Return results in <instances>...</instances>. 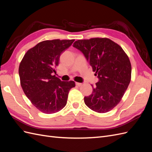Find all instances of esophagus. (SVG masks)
<instances>
[{"instance_id": "34e87169", "label": "esophagus", "mask_w": 152, "mask_h": 152, "mask_svg": "<svg viewBox=\"0 0 152 152\" xmlns=\"http://www.w3.org/2000/svg\"><path fill=\"white\" fill-rule=\"evenodd\" d=\"M75 84H76V86H79V87L82 86V83H79V82H75Z\"/></svg>"}]
</instances>
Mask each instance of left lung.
<instances>
[{"mask_svg":"<svg viewBox=\"0 0 152 152\" xmlns=\"http://www.w3.org/2000/svg\"><path fill=\"white\" fill-rule=\"evenodd\" d=\"M73 46L83 53L99 79L92 94L84 97L85 104L98 113L110 111L121 102L130 83L131 65L127 55L107 38L78 40Z\"/></svg>","mask_w":152,"mask_h":152,"instance_id":"obj_1","label":"left lung"}]
</instances>
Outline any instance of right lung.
Returning a JSON list of instances; mask_svg holds the SVG:
<instances>
[{
	"label": "right lung",
	"mask_w": 152,
	"mask_h": 152,
	"mask_svg": "<svg viewBox=\"0 0 152 152\" xmlns=\"http://www.w3.org/2000/svg\"><path fill=\"white\" fill-rule=\"evenodd\" d=\"M75 40H45L29 49L19 66L21 86L31 103L44 113L60 111L65 107L68 96L75 84L61 81L53 73L59 57Z\"/></svg>",
	"instance_id": "1"
}]
</instances>
